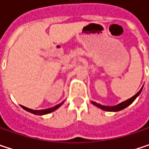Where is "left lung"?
<instances>
[{
	"mask_svg": "<svg viewBox=\"0 0 149 149\" xmlns=\"http://www.w3.org/2000/svg\"><path fill=\"white\" fill-rule=\"evenodd\" d=\"M141 91H142V88H141L134 96H133L132 97L129 98L128 100H126V101H124V102L120 103V104H117V105H115V106H105V105H102V104H97V103H96V102H92V101H91V103H92V104H94L95 106L98 107L99 109H103V110H105V111H115V112H116V111H120V110H122V109L127 108L128 106H130V104H132L134 100H135V98L141 94Z\"/></svg>",
	"mask_w": 149,
	"mask_h": 149,
	"instance_id": "8db88e82",
	"label": "left lung"
}]
</instances>
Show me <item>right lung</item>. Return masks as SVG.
I'll list each match as a JSON object with an SVG mask.
<instances>
[{"instance_id": "obj_1", "label": "right lung", "mask_w": 149, "mask_h": 149, "mask_svg": "<svg viewBox=\"0 0 149 149\" xmlns=\"http://www.w3.org/2000/svg\"><path fill=\"white\" fill-rule=\"evenodd\" d=\"M63 104H64V102H62L61 104H58V105H56V106H54V107H52V108H49V109H41V110H34V109H32L26 108V107L22 106V105H21V107H22L25 110H26V111H28V112H30V113H32V114L38 115V116H43V115L49 114V113H51V112H52V111L56 110L57 109H58V108H59V107H60V106H61Z\"/></svg>"}]
</instances>
